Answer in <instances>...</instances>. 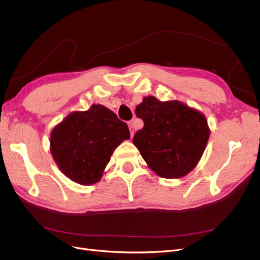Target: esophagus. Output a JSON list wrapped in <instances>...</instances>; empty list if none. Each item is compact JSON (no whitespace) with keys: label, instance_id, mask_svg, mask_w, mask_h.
<instances>
[{"label":"esophagus","instance_id":"1","mask_svg":"<svg viewBox=\"0 0 260 260\" xmlns=\"http://www.w3.org/2000/svg\"><path fill=\"white\" fill-rule=\"evenodd\" d=\"M128 127H129V131H131V136L133 137L134 136V127H133V123L132 122L128 123Z\"/></svg>","mask_w":260,"mask_h":260}]
</instances>
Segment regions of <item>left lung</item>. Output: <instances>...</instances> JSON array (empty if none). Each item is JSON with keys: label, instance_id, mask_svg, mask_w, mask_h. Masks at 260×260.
Listing matches in <instances>:
<instances>
[{"label": "left lung", "instance_id": "1", "mask_svg": "<svg viewBox=\"0 0 260 260\" xmlns=\"http://www.w3.org/2000/svg\"><path fill=\"white\" fill-rule=\"evenodd\" d=\"M136 115L145 126L133 138L148 167L161 178L178 179L193 170L210 137L203 112L179 101L143 98Z\"/></svg>", "mask_w": 260, "mask_h": 260}]
</instances>
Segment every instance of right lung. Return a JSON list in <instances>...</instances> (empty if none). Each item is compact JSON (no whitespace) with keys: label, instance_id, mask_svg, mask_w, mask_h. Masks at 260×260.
I'll list each match as a JSON object with an SVG mask.
<instances>
[{"label":"right lung","instance_id":"right-lung-1","mask_svg":"<svg viewBox=\"0 0 260 260\" xmlns=\"http://www.w3.org/2000/svg\"><path fill=\"white\" fill-rule=\"evenodd\" d=\"M129 137L126 123L105 106L93 104L55 125L50 151L62 174L78 184L92 185L102 179L114 149Z\"/></svg>","mask_w":260,"mask_h":260}]
</instances>
